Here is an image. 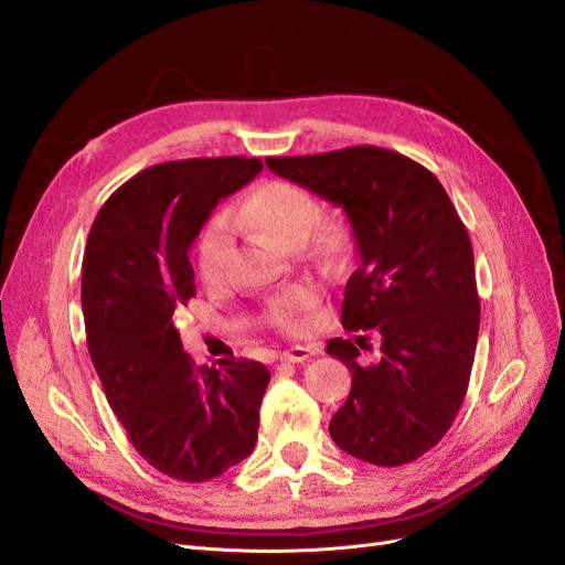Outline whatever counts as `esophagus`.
I'll return each mask as SVG.
<instances>
[{
	"label": "esophagus",
	"mask_w": 565,
	"mask_h": 565,
	"mask_svg": "<svg viewBox=\"0 0 565 565\" xmlns=\"http://www.w3.org/2000/svg\"><path fill=\"white\" fill-rule=\"evenodd\" d=\"M316 350L310 345H295L285 350V353L280 355V362H287V364H295V362H306L308 358H313Z\"/></svg>",
	"instance_id": "obj_1"
}]
</instances>
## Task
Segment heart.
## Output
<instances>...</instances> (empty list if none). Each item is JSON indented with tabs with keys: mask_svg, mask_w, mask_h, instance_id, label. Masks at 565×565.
I'll return each instance as SVG.
<instances>
[{
	"mask_svg": "<svg viewBox=\"0 0 565 565\" xmlns=\"http://www.w3.org/2000/svg\"><path fill=\"white\" fill-rule=\"evenodd\" d=\"M318 212L320 207L313 193L297 182L274 180L257 186L238 207L228 212L226 220H215L203 228L196 245V266L203 282L222 285L228 276L233 257L231 226L255 228L278 243L295 245L306 238ZM316 241L322 249L332 252L341 247V233L329 224H318ZM316 306L318 289L301 285L270 299L266 306V318L270 324L285 329V332H301L308 313Z\"/></svg>",
	"mask_w": 565,
	"mask_h": 565,
	"instance_id": "heart-1",
	"label": "heart"
}]
</instances>
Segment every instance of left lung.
I'll use <instances>...</instances> for the list:
<instances>
[{
    "mask_svg": "<svg viewBox=\"0 0 565 565\" xmlns=\"http://www.w3.org/2000/svg\"><path fill=\"white\" fill-rule=\"evenodd\" d=\"M266 166L345 210L360 266L341 322L381 337L376 362L360 358L366 337L327 343L353 374L329 435L381 468L420 458L449 433L470 385L479 295L468 228L435 174L391 149L358 145Z\"/></svg>",
    "mask_w": 565,
    "mask_h": 565,
    "instance_id": "1",
    "label": "left lung"
}]
</instances>
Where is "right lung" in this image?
<instances>
[{
  "instance_id": "add662e5",
  "label": "right lung",
  "mask_w": 565,
  "mask_h": 565,
  "mask_svg": "<svg viewBox=\"0 0 565 565\" xmlns=\"http://www.w3.org/2000/svg\"><path fill=\"white\" fill-rule=\"evenodd\" d=\"M262 159L151 166L116 189L90 226L82 306L88 353L116 418L151 468L210 481L257 444L270 372L255 360L196 364L172 316L196 297L189 247Z\"/></svg>"
}]
</instances>
